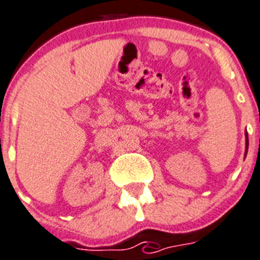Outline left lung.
Returning a JSON list of instances; mask_svg holds the SVG:
<instances>
[{"label":"left lung","instance_id":"1","mask_svg":"<svg viewBox=\"0 0 260 260\" xmlns=\"http://www.w3.org/2000/svg\"><path fill=\"white\" fill-rule=\"evenodd\" d=\"M245 137H246V144H245V145H246V146H245V147H246V149H245V156H246L247 149H249V140H247V133L246 132H245Z\"/></svg>","mask_w":260,"mask_h":260}]
</instances>
